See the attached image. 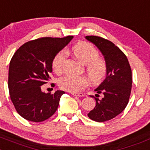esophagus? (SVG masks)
<instances>
[{"label": "esophagus", "mask_w": 150, "mask_h": 150, "mask_svg": "<svg viewBox=\"0 0 150 150\" xmlns=\"http://www.w3.org/2000/svg\"><path fill=\"white\" fill-rule=\"evenodd\" d=\"M71 94H72V96H78V97H83V96H84V95H83V93H75V92H72Z\"/></svg>", "instance_id": "1"}]
</instances>
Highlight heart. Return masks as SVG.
Instances as JSON below:
<instances>
[{
    "instance_id": "heart-1",
    "label": "heart",
    "mask_w": 150,
    "mask_h": 150,
    "mask_svg": "<svg viewBox=\"0 0 150 150\" xmlns=\"http://www.w3.org/2000/svg\"><path fill=\"white\" fill-rule=\"evenodd\" d=\"M72 52L75 58L86 66V72L92 82L98 83L104 77L107 66L104 61L98 58L99 52L94 46L87 42H79L72 48ZM67 54L61 51L56 54L52 61V67L57 74H61L64 70ZM88 85L86 77L67 75L59 80V86L68 92H77L84 89Z\"/></svg>"
}]
</instances>
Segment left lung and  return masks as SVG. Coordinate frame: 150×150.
I'll list each match as a JSON object with an SVG mask.
<instances>
[{
    "label": "left lung",
    "mask_w": 150,
    "mask_h": 150,
    "mask_svg": "<svg viewBox=\"0 0 150 150\" xmlns=\"http://www.w3.org/2000/svg\"><path fill=\"white\" fill-rule=\"evenodd\" d=\"M85 38L97 47L104 57L107 75L95 89L103 98H97L95 108L87 114L97 122L109 121L119 115L127 107L132 89V70L124 53L112 42L98 36H86Z\"/></svg>",
    "instance_id": "left-lung-1"
}]
</instances>
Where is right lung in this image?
I'll return each mask as SVG.
<instances>
[{
  "label": "right lung",
  "instance_id": "right-lung-1",
  "mask_svg": "<svg viewBox=\"0 0 150 150\" xmlns=\"http://www.w3.org/2000/svg\"><path fill=\"white\" fill-rule=\"evenodd\" d=\"M73 36L41 38L31 40L18 49L9 63V95L18 113L26 120L41 122L56 112L65 92L54 94L42 92V85L50 79L55 55L68 44ZM54 85V84H53Z\"/></svg>",
  "mask_w": 150,
  "mask_h": 150
}]
</instances>
